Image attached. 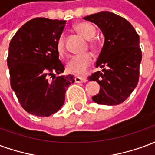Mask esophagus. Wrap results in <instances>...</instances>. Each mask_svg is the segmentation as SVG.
Segmentation results:
<instances>
[{"label":"esophagus","mask_w":155,"mask_h":155,"mask_svg":"<svg viewBox=\"0 0 155 155\" xmlns=\"http://www.w3.org/2000/svg\"><path fill=\"white\" fill-rule=\"evenodd\" d=\"M74 81H75V83H84V82L87 81V79L84 77L75 76V77H74Z\"/></svg>","instance_id":"esophagus-1"}]
</instances>
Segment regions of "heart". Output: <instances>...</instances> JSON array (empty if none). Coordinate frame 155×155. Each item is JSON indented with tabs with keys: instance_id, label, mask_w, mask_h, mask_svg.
<instances>
[{
	"instance_id": "heart-1",
	"label": "heart",
	"mask_w": 155,
	"mask_h": 155,
	"mask_svg": "<svg viewBox=\"0 0 155 155\" xmlns=\"http://www.w3.org/2000/svg\"><path fill=\"white\" fill-rule=\"evenodd\" d=\"M75 31L87 40H91L94 37L96 33V30L93 25L87 22H81L78 23L74 26ZM91 46L93 49H95V45L91 43ZM56 48L58 53L63 54L64 53V35H61L56 42ZM94 58L91 53L75 55L71 58L66 64V70L69 73L74 75H83L86 72L88 68L93 63Z\"/></svg>"
}]
</instances>
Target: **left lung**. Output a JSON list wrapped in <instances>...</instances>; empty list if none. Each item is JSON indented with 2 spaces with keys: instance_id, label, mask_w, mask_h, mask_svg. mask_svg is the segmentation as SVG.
Instances as JSON below:
<instances>
[{
  "instance_id": "8db88e82",
  "label": "left lung",
  "mask_w": 155,
  "mask_h": 155,
  "mask_svg": "<svg viewBox=\"0 0 155 155\" xmlns=\"http://www.w3.org/2000/svg\"><path fill=\"white\" fill-rule=\"evenodd\" d=\"M84 19L97 25L104 35L95 66L105 68L88 77L101 86L99 94L92 100L104 105L121 104L139 82L142 60L140 36L126 19L112 12H101Z\"/></svg>"
}]
</instances>
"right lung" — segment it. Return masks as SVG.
Masks as SVG:
<instances>
[{
  "label": "right lung",
  "mask_w": 155,
  "mask_h": 155,
  "mask_svg": "<svg viewBox=\"0 0 155 155\" xmlns=\"http://www.w3.org/2000/svg\"><path fill=\"white\" fill-rule=\"evenodd\" d=\"M65 22L32 19L10 42L7 65L11 86L29 114L45 117L56 113L64 104L66 89L74 82L71 74L55 76L64 71L56 42Z\"/></svg>",
  "instance_id": "right-lung-1"
}]
</instances>
